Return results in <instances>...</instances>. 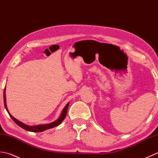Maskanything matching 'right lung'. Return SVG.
Listing matches in <instances>:
<instances>
[{
  "label": "right lung",
  "instance_id": "add662e5",
  "mask_svg": "<svg viewBox=\"0 0 158 158\" xmlns=\"http://www.w3.org/2000/svg\"><path fill=\"white\" fill-rule=\"evenodd\" d=\"M3 97H4V105H5V107L6 110H7V112L9 113V116L11 117V119L14 121V122L18 124V125L19 126L22 127L23 129H24L26 130L27 131H30V132H43V131L44 130H46L48 129H50V128H52V127H54L60 125V123H62V121L65 119L66 117V115L67 114V110H68V107H69V102H68L66 104V105L64 106V109L62 110V113L61 115H60L59 118L54 121L53 122H52L50 123H48V124H42V125H37V126H28V125H26V124H24L23 123L19 122V121H18V119H16L15 118H14L11 114L9 113V110H8V109L7 107H6V95H5V88L4 89V94H3Z\"/></svg>",
  "mask_w": 158,
  "mask_h": 158
}]
</instances>
